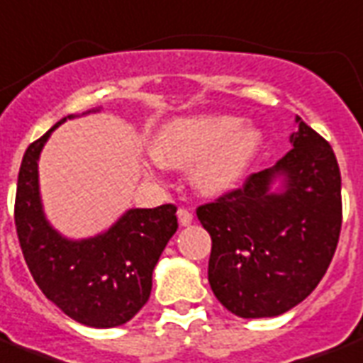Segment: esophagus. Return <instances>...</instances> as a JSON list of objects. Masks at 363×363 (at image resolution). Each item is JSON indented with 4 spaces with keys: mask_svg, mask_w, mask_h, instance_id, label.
I'll use <instances>...</instances> for the list:
<instances>
[{
    "mask_svg": "<svg viewBox=\"0 0 363 363\" xmlns=\"http://www.w3.org/2000/svg\"><path fill=\"white\" fill-rule=\"evenodd\" d=\"M177 217H179V223H181V226H188L194 220L192 211H188V209H184V207H181V209L177 211Z\"/></svg>",
    "mask_w": 363,
    "mask_h": 363,
    "instance_id": "1",
    "label": "esophagus"
}]
</instances>
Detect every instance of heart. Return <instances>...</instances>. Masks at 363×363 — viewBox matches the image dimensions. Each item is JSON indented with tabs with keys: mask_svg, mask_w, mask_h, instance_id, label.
I'll list each match as a JSON object with an SVG mask.
<instances>
[{
	"mask_svg": "<svg viewBox=\"0 0 363 363\" xmlns=\"http://www.w3.org/2000/svg\"><path fill=\"white\" fill-rule=\"evenodd\" d=\"M261 145L257 129L234 116L175 120L162 127L154 154L160 162L194 169L203 194L218 196L238 186Z\"/></svg>",
	"mask_w": 363,
	"mask_h": 363,
	"instance_id": "obj_1",
	"label": "heart"
}]
</instances>
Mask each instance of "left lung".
<instances>
[{
    "label": "left lung",
    "mask_w": 363,
    "mask_h": 363,
    "mask_svg": "<svg viewBox=\"0 0 363 363\" xmlns=\"http://www.w3.org/2000/svg\"><path fill=\"white\" fill-rule=\"evenodd\" d=\"M293 148L242 188L200 206L211 236L209 286L240 318L291 311L320 284L341 234V171L333 148L297 116ZM282 182L274 193L272 184Z\"/></svg>",
    "instance_id": "obj_1"
}]
</instances>
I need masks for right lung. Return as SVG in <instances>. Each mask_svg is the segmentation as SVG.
Returning a JSON list of instances; mask_svg holds the SVG:
<instances>
[{
    "instance_id": "add662e5",
    "label": "right lung",
    "mask_w": 363,
    "mask_h": 363,
    "mask_svg": "<svg viewBox=\"0 0 363 363\" xmlns=\"http://www.w3.org/2000/svg\"><path fill=\"white\" fill-rule=\"evenodd\" d=\"M68 118L24 152L16 182V234L30 274L49 301L83 325L118 328L150 297L154 267L179 228L177 207L129 209L106 232L85 240L59 234L41 206L38 160L47 138Z\"/></svg>"
}]
</instances>
